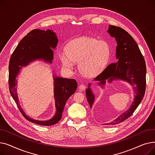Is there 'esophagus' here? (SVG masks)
Instances as JSON below:
<instances>
[{
	"label": "esophagus",
	"instance_id": "esophagus-1",
	"mask_svg": "<svg viewBox=\"0 0 155 155\" xmlns=\"http://www.w3.org/2000/svg\"><path fill=\"white\" fill-rule=\"evenodd\" d=\"M78 88L80 89V91H84V90H85V85L84 84H80L79 85Z\"/></svg>",
	"mask_w": 155,
	"mask_h": 155
}]
</instances>
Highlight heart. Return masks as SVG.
I'll list each match as a JSON object with an SVG mask.
<instances>
[{"mask_svg": "<svg viewBox=\"0 0 155 155\" xmlns=\"http://www.w3.org/2000/svg\"><path fill=\"white\" fill-rule=\"evenodd\" d=\"M110 53V47L107 41L82 36L71 41L67 50L60 53V58L65 68L72 69L75 62H78V67L82 74L95 77L107 67Z\"/></svg>", "mask_w": 155, "mask_h": 155, "instance_id": "1", "label": "heart"}]
</instances>
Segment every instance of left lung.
Listing matches in <instances>:
<instances>
[{"label": "left lung", "mask_w": 155, "mask_h": 155, "mask_svg": "<svg viewBox=\"0 0 155 155\" xmlns=\"http://www.w3.org/2000/svg\"><path fill=\"white\" fill-rule=\"evenodd\" d=\"M107 32L116 39V56L118 61L108 65L94 80L98 82V85L102 88H104L106 80L109 83H112L116 80H123L133 85L134 92L133 102L128 110L111 123L107 124L113 125L119 124L129 117L141 102L146 90V68L139 47L127 31L120 27L109 25ZM91 83L88 84L86 89V97L91 108L95 101V94L91 88Z\"/></svg>", "instance_id": "1"}]
</instances>
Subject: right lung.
<instances>
[{
    "instance_id": "1",
    "label": "right lung",
    "mask_w": 155,
    "mask_h": 155,
    "mask_svg": "<svg viewBox=\"0 0 155 155\" xmlns=\"http://www.w3.org/2000/svg\"><path fill=\"white\" fill-rule=\"evenodd\" d=\"M58 43V39L53 31L50 29H33L24 36L15 48L9 61V85L10 93L17 104L22 116L27 120L40 126H52L61 119L65 104L69 97L75 93L77 83L75 79L64 78L53 74L54 99L56 112L54 116L47 120H36L29 117L22 109L16 85L17 77L21 70L30 63L37 60L51 64L54 53Z\"/></svg>"
}]
</instances>
